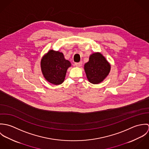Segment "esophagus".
Here are the masks:
<instances>
[{
  "instance_id": "34e87169",
  "label": "esophagus",
  "mask_w": 149,
  "mask_h": 149,
  "mask_svg": "<svg viewBox=\"0 0 149 149\" xmlns=\"http://www.w3.org/2000/svg\"><path fill=\"white\" fill-rule=\"evenodd\" d=\"M75 66H77V67H80L81 66V65H82V63L81 62H80V63H76L75 64Z\"/></svg>"
}]
</instances>
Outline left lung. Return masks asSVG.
Wrapping results in <instances>:
<instances>
[{
    "label": "left lung",
    "instance_id": "left-lung-1",
    "mask_svg": "<svg viewBox=\"0 0 149 149\" xmlns=\"http://www.w3.org/2000/svg\"><path fill=\"white\" fill-rule=\"evenodd\" d=\"M84 70L88 81L93 84L102 82L109 74L111 65L100 52L90 55L89 61L84 65Z\"/></svg>",
    "mask_w": 149,
    "mask_h": 149
}]
</instances>
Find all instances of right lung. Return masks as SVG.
Instances as JSON below:
<instances>
[{
	"instance_id": "add662e5",
	"label": "right lung",
	"mask_w": 149,
	"mask_h": 149,
	"mask_svg": "<svg viewBox=\"0 0 149 149\" xmlns=\"http://www.w3.org/2000/svg\"><path fill=\"white\" fill-rule=\"evenodd\" d=\"M70 66V62L64 58L62 52L53 49L49 50L41 60L43 77L54 85H60L64 82L67 70Z\"/></svg>"
}]
</instances>
